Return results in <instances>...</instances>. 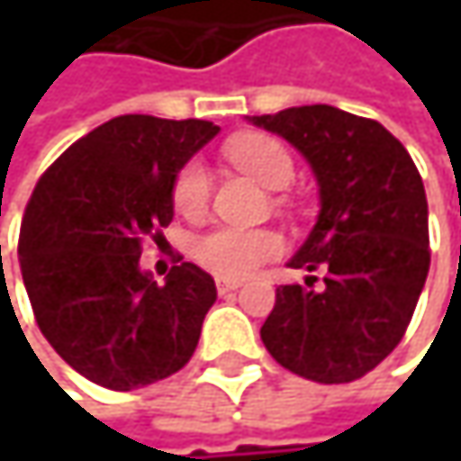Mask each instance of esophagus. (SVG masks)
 Masks as SVG:
<instances>
[{"label": "esophagus", "instance_id": "esophagus-1", "mask_svg": "<svg viewBox=\"0 0 461 461\" xmlns=\"http://www.w3.org/2000/svg\"><path fill=\"white\" fill-rule=\"evenodd\" d=\"M240 285H242L240 280H230V277H219V280H216V291H219L221 296H224V294H231V291H237Z\"/></svg>", "mask_w": 461, "mask_h": 461}]
</instances>
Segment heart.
<instances>
[{
	"mask_svg": "<svg viewBox=\"0 0 461 461\" xmlns=\"http://www.w3.org/2000/svg\"><path fill=\"white\" fill-rule=\"evenodd\" d=\"M227 157L267 189H283L294 181V159L280 140L269 136H240L227 143ZM211 197V173L200 159L186 162L173 181V205L184 216H200ZM283 240L269 230L216 227L192 242L200 267L219 277L240 280L264 261L275 258Z\"/></svg>",
	"mask_w": 461,
	"mask_h": 461,
	"instance_id": "heart-1",
	"label": "heart"
}]
</instances>
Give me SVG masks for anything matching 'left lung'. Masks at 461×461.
Masks as SVG:
<instances>
[{
  "label": "left lung",
  "mask_w": 461,
  "mask_h": 461,
  "mask_svg": "<svg viewBox=\"0 0 461 461\" xmlns=\"http://www.w3.org/2000/svg\"><path fill=\"white\" fill-rule=\"evenodd\" d=\"M310 162L318 221L288 261L322 285H280L261 341L288 371L344 384L403 339L429 272L427 197L411 154L376 120L328 104L250 117Z\"/></svg>",
  "instance_id": "8db88e82"
}]
</instances>
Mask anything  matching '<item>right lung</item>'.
I'll return each mask as SVG.
<instances>
[{
  "instance_id": "1",
  "label": "right lung",
  "mask_w": 461,
  "mask_h": 461,
  "mask_svg": "<svg viewBox=\"0 0 461 461\" xmlns=\"http://www.w3.org/2000/svg\"><path fill=\"white\" fill-rule=\"evenodd\" d=\"M219 133L205 120L125 114L71 143L23 216V285L50 347L106 390L167 379L197 349L216 283L197 264L165 285L140 269V242L173 221L178 170Z\"/></svg>"
}]
</instances>
